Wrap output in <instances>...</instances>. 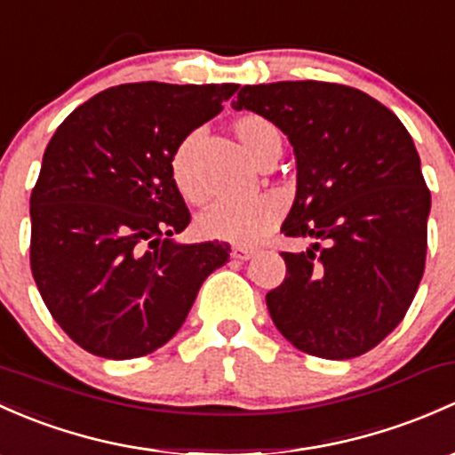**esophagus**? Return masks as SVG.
<instances>
[{
  "instance_id": "1",
  "label": "esophagus",
  "mask_w": 455,
  "mask_h": 455,
  "mask_svg": "<svg viewBox=\"0 0 455 455\" xmlns=\"http://www.w3.org/2000/svg\"><path fill=\"white\" fill-rule=\"evenodd\" d=\"M252 255H255V248H251V246H233V251H231L233 259H240V261L251 259Z\"/></svg>"
}]
</instances>
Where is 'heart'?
Listing matches in <instances>:
<instances>
[{
  "mask_svg": "<svg viewBox=\"0 0 455 455\" xmlns=\"http://www.w3.org/2000/svg\"><path fill=\"white\" fill-rule=\"evenodd\" d=\"M237 141L255 164L276 161L283 148L281 131L261 115H243L233 124ZM170 174L185 200L203 204L209 191L196 170V137H185L170 156ZM283 213V200L276 194H259L248 200H224L198 218V231L209 240L252 243L264 237Z\"/></svg>",
  "mask_w": 455,
  "mask_h": 455,
  "instance_id": "1",
  "label": "heart"
}]
</instances>
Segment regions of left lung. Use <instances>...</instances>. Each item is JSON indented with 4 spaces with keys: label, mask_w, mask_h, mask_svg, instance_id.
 <instances>
[{
    "label": "left lung",
    "mask_w": 455,
    "mask_h": 455,
    "mask_svg": "<svg viewBox=\"0 0 455 455\" xmlns=\"http://www.w3.org/2000/svg\"><path fill=\"white\" fill-rule=\"evenodd\" d=\"M231 107L288 135L296 198L281 233L314 240L281 252L272 323L324 360L371 351L403 320L425 270L432 196L412 137L384 104L336 83L246 84Z\"/></svg>",
    "instance_id": "8db88e82"
}]
</instances>
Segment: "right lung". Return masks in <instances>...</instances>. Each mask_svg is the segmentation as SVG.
<instances>
[{
  "mask_svg": "<svg viewBox=\"0 0 455 455\" xmlns=\"http://www.w3.org/2000/svg\"><path fill=\"white\" fill-rule=\"evenodd\" d=\"M237 84L132 83L80 104L45 148L30 196V266L43 303L84 351L131 360L188 318L228 261L220 242L179 243L191 215L170 156Z\"/></svg>",
  "mask_w": 455,
  "mask_h": 455,
  "instance_id": "right-lung-1",
  "label": "right lung"
}]
</instances>
